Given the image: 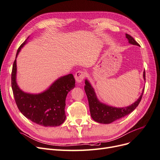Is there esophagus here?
<instances>
[{"label": "esophagus", "instance_id": "esophagus-1", "mask_svg": "<svg viewBox=\"0 0 160 160\" xmlns=\"http://www.w3.org/2000/svg\"><path fill=\"white\" fill-rule=\"evenodd\" d=\"M85 77V72L83 71H77L75 75V78L77 83H81Z\"/></svg>", "mask_w": 160, "mask_h": 160}]
</instances>
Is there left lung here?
Wrapping results in <instances>:
<instances>
[{
	"mask_svg": "<svg viewBox=\"0 0 160 160\" xmlns=\"http://www.w3.org/2000/svg\"><path fill=\"white\" fill-rule=\"evenodd\" d=\"M125 36H126V38L128 39L130 44L139 46V45L135 41L132 36L128 35V34H126ZM143 79L144 80H146V72H145V71H143ZM84 88L89 101L91 118L97 122L105 124L112 123L114 121L122 118L125 117V115L132 113L138 107L140 101H141L144 91L143 89L139 98L132 105L126 108H118L101 103L98 98H97L93 88H92L89 82L87 79L85 80V85Z\"/></svg>",
	"mask_w": 160,
	"mask_h": 160,
	"instance_id": "1",
	"label": "left lung"
}]
</instances>
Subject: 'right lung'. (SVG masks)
Returning a JSON list of instances; mask_svg holds the SVG:
<instances>
[{
    "mask_svg": "<svg viewBox=\"0 0 160 160\" xmlns=\"http://www.w3.org/2000/svg\"><path fill=\"white\" fill-rule=\"evenodd\" d=\"M27 40L19 47L16 58ZM16 74L15 59L12 65L11 85L14 100L22 114L32 122L45 127L59 126L63 123L66 118V97L75 88V80L72 74L60 77L49 89L39 94L27 93L21 90L17 83Z\"/></svg>",
    "mask_w": 160,
    "mask_h": 160,
    "instance_id": "obj_1",
    "label": "right lung"
}]
</instances>
